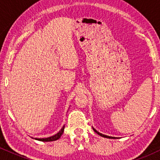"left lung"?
Instances as JSON below:
<instances>
[{"label": "left lung", "mask_w": 160, "mask_h": 160, "mask_svg": "<svg viewBox=\"0 0 160 160\" xmlns=\"http://www.w3.org/2000/svg\"><path fill=\"white\" fill-rule=\"evenodd\" d=\"M93 130H94V131H95V132H96L97 134H98V135H100V136H102V137H104V138H116L115 137H111V136H108V135H103V134H102V133L98 132L97 131V130H95L94 128H93Z\"/></svg>", "instance_id": "obj_1"}]
</instances>
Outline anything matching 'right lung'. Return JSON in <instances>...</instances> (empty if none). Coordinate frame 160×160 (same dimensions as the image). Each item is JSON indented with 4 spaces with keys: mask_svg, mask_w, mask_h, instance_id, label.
<instances>
[{
    "mask_svg": "<svg viewBox=\"0 0 160 160\" xmlns=\"http://www.w3.org/2000/svg\"><path fill=\"white\" fill-rule=\"evenodd\" d=\"M64 129H65V126H64L63 127L61 128V130H60V131L58 132L57 134H56L55 135H52V136L49 137V138H34V139H36V140H38V141H56V140H58V139L62 136V135L64 132Z\"/></svg>",
    "mask_w": 160,
    "mask_h": 160,
    "instance_id": "add662e5",
    "label": "right lung"
}]
</instances>
